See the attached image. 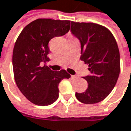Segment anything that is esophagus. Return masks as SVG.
I'll return each instance as SVG.
<instances>
[{
  "label": "esophagus",
  "instance_id": "1",
  "mask_svg": "<svg viewBox=\"0 0 131 131\" xmlns=\"http://www.w3.org/2000/svg\"><path fill=\"white\" fill-rule=\"evenodd\" d=\"M71 77H72V78H74V79H77V78H78V77H77V76H74V75L71 76Z\"/></svg>",
  "mask_w": 131,
  "mask_h": 131
}]
</instances>
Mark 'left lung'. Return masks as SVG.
I'll return each mask as SVG.
<instances>
[{
  "label": "left lung",
  "instance_id": "1",
  "mask_svg": "<svg viewBox=\"0 0 131 131\" xmlns=\"http://www.w3.org/2000/svg\"><path fill=\"white\" fill-rule=\"evenodd\" d=\"M71 32L80 42V60L88 64L90 74L83 78L88 88L76 97L85 104L105 100L114 89L120 72V55L112 33L93 23H71Z\"/></svg>",
  "mask_w": 131,
  "mask_h": 131
}]
</instances>
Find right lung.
Here are the masks:
<instances>
[{
  "label": "right lung",
  "instance_id": "add662e5",
  "mask_svg": "<svg viewBox=\"0 0 131 131\" xmlns=\"http://www.w3.org/2000/svg\"><path fill=\"white\" fill-rule=\"evenodd\" d=\"M69 20L37 19L17 37L12 54L15 80L19 90L31 102L46 106L59 97L58 85L71 75L66 70L52 71L41 64L49 60V41L69 32Z\"/></svg>",
  "mask_w": 131,
  "mask_h": 131
}]
</instances>
